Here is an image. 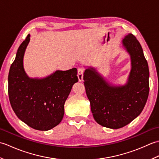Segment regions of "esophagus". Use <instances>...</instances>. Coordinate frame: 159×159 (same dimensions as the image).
Masks as SVG:
<instances>
[{
	"label": "esophagus",
	"instance_id": "obj_1",
	"mask_svg": "<svg viewBox=\"0 0 159 159\" xmlns=\"http://www.w3.org/2000/svg\"><path fill=\"white\" fill-rule=\"evenodd\" d=\"M83 69L81 67L78 68V78H79V80L80 82H82L83 80Z\"/></svg>",
	"mask_w": 159,
	"mask_h": 159
}]
</instances>
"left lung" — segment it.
<instances>
[{
    "mask_svg": "<svg viewBox=\"0 0 159 159\" xmlns=\"http://www.w3.org/2000/svg\"><path fill=\"white\" fill-rule=\"evenodd\" d=\"M130 57L131 70L126 83L113 85L93 67L83 74L91 110L98 124L111 129L122 128L143 111L149 94V68L139 41L129 33L121 41Z\"/></svg>",
    "mask_w": 159,
    "mask_h": 159,
    "instance_id": "obj_1",
    "label": "left lung"
}]
</instances>
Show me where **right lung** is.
Returning <instances> with one entry per match:
<instances>
[{
	"label": "right lung",
	"instance_id": "1",
	"mask_svg": "<svg viewBox=\"0 0 159 159\" xmlns=\"http://www.w3.org/2000/svg\"><path fill=\"white\" fill-rule=\"evenodd\" d=\"M30 34L20 44L8 76L10 104L16 115L29 126L48 130L61 121L64 104L73 85L78 82L77 69L56 70L42 79L30 78L24 69L23 59Z\"/></svg>",
	"mask_w": 159,
	"mask_h": 159
}]
</instances>
